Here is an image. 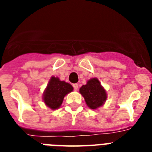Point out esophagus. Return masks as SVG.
<instances>
[{"instance_id": "obj_1", "label": "esophagus", "mask_w": 152, "mask_h": 152, "mask_svg": "<svg viewBox=\"0 0 152 152\" xmlns=\"http://www.w3.org/2000/svg\"><path fill=\"white\" fill-rule=\"evenodd\" d=\"M73 88H74V90H75V91L78 90V88H79L78 84H77V83H75V84H73Z\"/></svg>"}]
</instances>
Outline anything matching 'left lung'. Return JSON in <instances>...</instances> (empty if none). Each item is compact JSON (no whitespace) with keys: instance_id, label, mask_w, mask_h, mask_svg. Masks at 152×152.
<instances>
[{"instance_id":"8db88e82","label":"left lung","mask_w":152,"mask_h":152,"mask_svg":"<svg viewBox=\"0 0 152 152\" xmlns=\"http://www.w3.org/2000/svg\"><path fill=\"white\" fill-rule=\"evenodd\" d=\"M80 92L84 98L88 107L92 110L102 106L107 98L106 90L97 78L89 80L87 84L81 87Z\"/></svg>"}]
</instances>
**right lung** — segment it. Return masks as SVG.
I'll return each instance as SVG.
<instances>
[{
	"label": "right lung",
	"mask_w": 152,
	"mask_h": 152,
	"mask_svg": "<svg viewBox=\"0 0 152 152\" xmlns=\"http://www.w3.org/2000/svg\"><path fill=\"white\" fill-rule=\"evenodd\" d=\"M72 90L73 88L70 83L52 76L43 93L44 102L51 110H57L61 106L64 96Z\"/></svg>",
	"instance_id": "right-lung-1"
}]
</instances>
